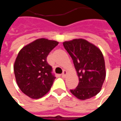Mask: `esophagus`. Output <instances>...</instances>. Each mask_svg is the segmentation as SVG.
I'll list each match as a JSON object with an SVG mask.
<instances>
[{
    "mask_svg": "<svg viewBox=\"0 0 121 121\" xmlns=\"http://www.w3.org/2000/svg\"><path fill=\"white\" fill-rule=\"evenodd\" d=\"M67 71H65V70H64L63 72V73L61 74V76H62V77H63V78H65V77L66 76V75H67Z\"/></svg>",
    "mask_w": 121,
    "mask_h": 121,
    "instance_id": "1",
    "label": "esophagus"
}]
</instances>
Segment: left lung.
I'll list each match as a JSON object with an SVG mask.
<instances>
[{
  "mask_svg": "<svg viewBox=\"0 0 121 121\" xmlns=\"http://www.w3.org/2000/svg\"><path fill=\"white\" fill-rule=\"evenodd\" d=\"M63 45L73 59L79 78L78 85L70 90L71 93L83 100L96 95L106 78L105 61L100 50L84 39L65 41Z\"/></svg>",
  "mask_w": 121,
  "mask_h": 121,
  "instance_id": "1",
  "label": "left lung"
}]
</instances>
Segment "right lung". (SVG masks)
I'll return each instance as SVG.
<instances>
[{"label": "right lung", "mask_w": 121, "mask_h": 121, "mask_svg": "<svg viewBox=\"0 0 121 121\" xmlns=\"http://www.w3.org/2000/svg\"><path fill=\"white\" fill-rule=\"evenodd\" d=\"M58 45L56 41L41 38L25 46L17 55L13 67L16 82L31 99L41 98L52 86L56 77L47 58Z\"/></svg>", "instance_id": "obj_1"}]
</instances>
